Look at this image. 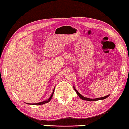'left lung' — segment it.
Listing matches in <instances>:
<instances>
[{
    "mask_svg": "<svg viewBox=\"0 0 129 129\" xmlns=\"http://www.w3.org/2000/svg\"><path fill=\"white\" fill-rule=\"evenodd\" d=\"M73 88H74V90L76 91V93H77V95H78V96H79L80 98L81 99V100H85V101H98V100H104V99H105V98H108V97L109 96V95H107V96H104V97H101V98H95V99H90V98H86V97H84V96H83V95H81L80 94V93L78 92L77 90H76V89L75 88H74V87H73Z\"/></svg>",
    "mask_w": 129,
    "mask_h": 129,
    "instance_id": "8db88e82",
    "label": "left lung"
}]
</instances>
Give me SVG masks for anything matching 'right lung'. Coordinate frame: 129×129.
I'll list each match as a JSON object with an SVG mask.
<instances>
[{"mask_svg": "<svg viewBox=\"0 0 129 129\" xmlns=\"http://www.w3.org/2000/svg\"><path fill=\"white\" fill-rule=\"evenodd\" d=\"M55 89V88H54ZM54 90H55V89H53V92H52V95H51V96H50V98L48 99V100H46V101H43V102H39V103H36V104H33V105H42V104H45V103H48V102H49L50 101H51V100L52 99V96H53V92H54Z\"/></svg>", "mask_w": 129, "mask_h": 129, "instance_id": "obj_1", "label": "right lung"}]
</instances>
